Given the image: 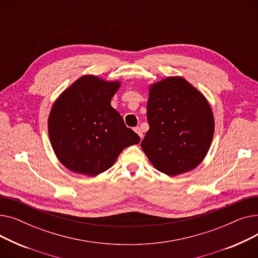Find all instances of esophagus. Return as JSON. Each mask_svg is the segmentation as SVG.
<instances>
[{"label":"esophagus","mask_w":258,"mask_h":258,"mask_svg":"<svg viewBox=\"0 0 258 258\" xmlns=\"http://www.w3.org/2000/svg\"><path fill=\"white\" fill-rule=\"evenodd\" d=\"M134 131L136 132L138 135H139V137H140V139L142 140V138H143V133H142V130L140 128V127H135L134 128Z\"/></svg>","instance_id":"obj_1"}]
</instances>
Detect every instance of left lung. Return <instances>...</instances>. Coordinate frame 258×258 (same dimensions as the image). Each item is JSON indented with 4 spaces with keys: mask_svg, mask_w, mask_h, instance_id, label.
Masks as SVG:
<instances>
[{
    "mask_svg": "<svg viewBox=\"0 0 258 258\" xmlns=\"http://www.w3.org/2000/svg\"><path fill=\"white\" fill-rule=\"evenodd\" d=\"M150 130L141 147L156 169L170 177L196 168L212 142L214 119L200 91L183 77H167L150 87Z\"/></svg>",
    "mask_w": 258,
    "mask_h": 258,
    "instance_id": "8db88e82",
    "label": "left lung"
}]
</instances>
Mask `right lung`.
Returning a JSON list of instances; mask_svg holds the SVG:
<instances>
[{"instance_id":"1","label":"right lung","mask_w":258,"mask_h":258,"mask_svg":"<svg viewBox=\"0 0 258 258\" xmlns=\"http://www.w3.org/2000/svg\"><path fill=\"white\" fill-rule=\"evenodd\" d=\"M119 81L84 75L54 102L48 118L53 151L73 172L94 177L107 170L140 137L111 105Z\"/></svg>"}]
</instances>
